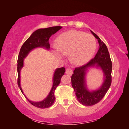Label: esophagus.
Segmentation results:
<instances>
[{
    "instance_id": "1",
    "label": "esophagus",
    "mask_w": 129,
    "mask_h": 129,
    "mask_svg": "<svg viewBox=\"0 0 129 129\" xmlns=\"http://www.w3.org/2000/svg\"><path fill=\"white\" fill-rule=\"evenodd\" d=\"M72 73H73L72 70L71 68H67L66 69V71H65V73H66L67 75H69V76L72 75Z\"/></svg>"
}]
</instances>
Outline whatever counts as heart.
<instances>
[{
  "instance_id": "1",
  "label": "heart",
  "mask_w": 129,
  "mask_h": 129,
  "mask_svg": "<svg viewBox=\"0 0 129 129\" xmlns=\"http://www.w3.org/2000/svg\"><path fill=\"white\" fill-rule=\"evenodd\" d=\"M55 53L61 57V54H71L74 64L83 65L92 57L96 49V41L91 35L78 30H72L60 35L56 40Z\"/></svg>"
}]
</instances>
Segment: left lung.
<instances>
[{
  "mask_svg": "<svg viewBox=\"0 0 129 129\" xmlns=\"http://www.w3.org/2000/svg\"><path fill=\"white\" fill-rule=\"evenodd\" d=\"M98 40L99 48L94 58L85 65L76 68L72 76V85L74 89L77 99L85 106H92L103 99L112 83V63L108 48L97 35L90 30ZM100 69L104 74V82L100 88L94 91H90L87 88L86 76L90 69Z\"/></svg>",
  "mask_w": 129,
  "mask_h": 129,
  "instance_id": "1",
  "label": "left lung"
}]
</instances>
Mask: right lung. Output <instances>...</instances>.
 Segmentation results:
<instances>
[{"instance_id": "obj_1", "label": "right lung", "mask_w": 129, "mask_h": 129, "mask_svg": "<svg viewBox=\"0 0 129 129\" xmlns=\"http://www.w3.org/2000/svg\"><path fill=\"white\" fill-rule=\"evenodd\" d=\"M62 27L56 26L47 28H40L35 30L32 34L26 40L21 47L17 59V85L22 93L25 96L30 104L40 109L48 108L51 106L54 103L55 97H54V90L58 86L61 81V78L64 75L65 72V68L64 67L57 68L54 71L53 76V85L49 93L44 100L40 102H34L29 100L23 93L20 85V71L24 66V60L28 56L29 52L36 48H43L47 50L50 48V44L49 43V39L52 35L56 33Z\"/></svg>"}]
</instances>
